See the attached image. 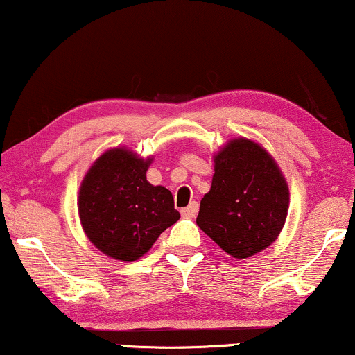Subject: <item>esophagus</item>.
Returning <instances> with one entry per match:
<instances>
[{
	"label": "esophagus",
	"instance_id": "obj_1",
	"mask_svg": "<svg viewBox=\"0 0 355 355\" xmlns=\"http://www.w3.org/2000/svg\"><path fill=\"white\" fill-rule=\"evenodd\" d=\"M182 216L183 218H193V216H196V213H198V203H196V201H191L190 205L187 206V208H183L182 211Z\"/></svg>",
	"mask_w": 355,
	"mask_h": 355
}]
</instances>
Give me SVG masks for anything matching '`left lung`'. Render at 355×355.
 <instances>
[{
  "mask_svg": "<svg viewBox=\"0 0 355 355\" xmlns=\"http://www.w3.org/2000/svg\"><path fill=\"white\" fill-rule=\"evenodd\" d=\"M288 196L272 157L252 141L234 139L214 157L213 183L196 224L232 257H250L280 234Z\"/></svg>",
  "mask_w": 355,
  "mask_h": 355,
  "instance_id": "obj_1",
  "label": "left lung"
}]
</instances>
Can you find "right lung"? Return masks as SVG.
<instances>
[{
	"label": "right lung",
	"instance_id": "right-lung-1",
	"mask_svg": "<svg viewBox=\"0 0 355 355\" xmlns=\"http://www.w3.org/2000/svg\"><path fill=\"white\" fill-rule=\"evenodd\" d=\"M150 159L131 150L103 154L80 187L78 213L88 239L110 257H142L167 227L180 219L167 188L147 182Z\"/></svg>",
	"mask_w": 355,
	"mask_h": 355
}]
</instances>
